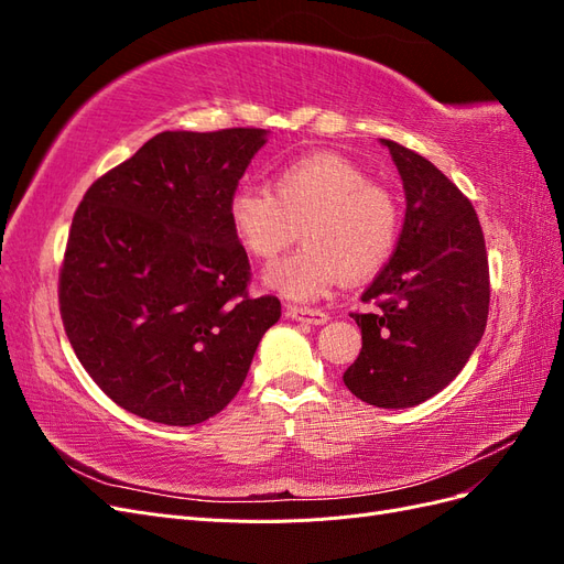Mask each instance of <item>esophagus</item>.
<instances>
[{
	"instance_id": "1",
	"label": "esophagus",
	"mask_w": 564,
	"mask_h": 564,
	"mask_svg": "<svg viewBox=\"0 0 564 564\" xmlns=\"http://www.w3.org/2000/svg\"><path fill=\"white\" fill-rule=\"evenodd\" d=\"M286 317L296 322H308V324H324L329 315L319 308H305V305H286Z\"/></svg>"
}]
</instances>
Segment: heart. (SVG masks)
Masks as SVG:
<instances>
[{
  "mask_svg": "<svg viewBox=\"0 0 564 564\" xmlns=\"http://www.w3.org/2000/svg\"><path fill=\"white\" fill-rule=\"evenodd\" d=\"M228 218L256 261H272L301 232L305 245L265 272V284L292 301H315L344 275H373L400 237L395 195L336 155L286 164L270 178V191L242 185L230 197Z\"/></svg>",
  "mask_w": 564,
  "mask_h": 564,
  "instance_id": "obj_1",
  "label": "heart"
}]
</instances>
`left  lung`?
<instances>
[{"label": "left lung", "mask_w": 564, "mask_h": 564, "mask_svg": "<svg viewBox=\"0 0 564 564\" xmlns=\"http://www.w3.org/2000/svg\"><path fill=\"white\" fill-rule=\"evenodd\" d=\"M381 143L404 185V226L388 265L362 294L379 313H350L362 350L344 383L367 404L404 409L449 386L480 344L489 263L470 199L419 152Z\"/></svg>", "instance_id": "left-lung-1"}]
</instances>
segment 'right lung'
<instances>
[{
  "instance_id": "obj_1",
  "label": "right lung",
  "mask_w": 564,
  "mask_h": 564,
  "mask_svg": "<svg viewBox=\"0 0 564 564\" xmlns=\"http://www.w3.org/2000/svg\"><path fill=\"white\" fill-rule=\"evenodd\" d=\"M263 143L251 127L162 131L79 202L58 275L63 327L96 386L135 416L218 414L282 315L278 296H249L228 218Z\"/></svg>"
}]
</instances>
